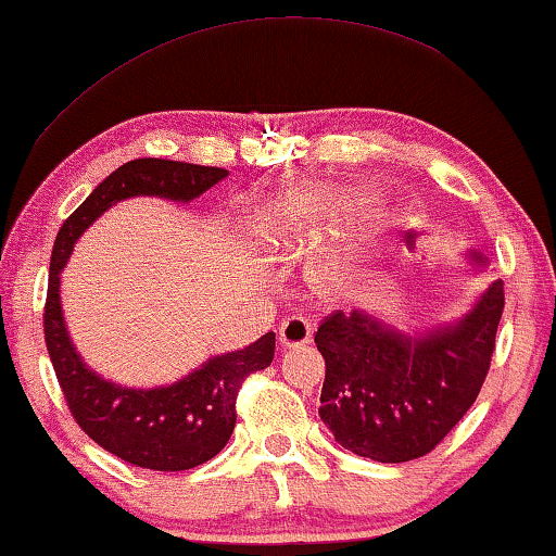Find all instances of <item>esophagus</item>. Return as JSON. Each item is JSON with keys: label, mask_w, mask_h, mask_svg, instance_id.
Returning <instances> with one entry per match:
<instances>
[{"label": "esophagus", "mask_w": 556, "mask_h": 556, "mask_svg": "<svg viewBox=\"0 0 556 556\" xmlns=\"http://www.w3.org/2000/svg\"><path fill=\"white\" fill-rule=\"evenodd\" d=\"M312 339V324L304 316H289L279 326V343L281 349H299Z\"/></svg>", "instance_id": "1"}]
</instances>
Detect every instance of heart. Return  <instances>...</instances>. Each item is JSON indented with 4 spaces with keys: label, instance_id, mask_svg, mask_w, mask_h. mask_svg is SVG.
<instances>
[{
    "label": "heart",
    "instance_id": "1",
    "mask_svg": "<svg viewBox=\"0 0 556 556\" xmlns=\"http://www.w3.org/2000/svg\"><path fill=\"white\" fill-rule=\"evenodd\" d=\"M349 205L346 195L324 185L287 188L269 202L267 235L294 244H316Z\"/></svg>",
    "mask_w": 556,
    "mask_h": 556
}]
</instances>
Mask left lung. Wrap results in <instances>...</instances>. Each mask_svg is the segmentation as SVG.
Masks as SVG:
<instances>
[{"label":"left lung","mask_w":556,"mask_h":556,"mask_svg":"<svg viewBox=\"0 0 556 556\" xmlns=\"http://www.w3.org/2000/svg\"><path fill=\"white\" fill-rule=\"evenodd\" d=\"M470 257L484 264L478 252ZM502 309L497 279L463 321L418 339L356 309L324 316L314 333L326 364L319 416L337 443L378 463L435 451L478 399Z\"/></svg>","instance_id":"1"}]
</instances>
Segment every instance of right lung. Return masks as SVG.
Instances as JSON below:
<instances>
[{
    "label": "right lung",
    "instance_id": "obj_1",
    "mask_svg": "<svg viewBox=\"0 0 556 556\" xmlns=\"http://www.w3.org/2000/svg\"><path fill=\"white\" fill-rule=\"evenodd\" d=\"M227 175L207 167L163 157H138L111 173L56 235L49 264L43 339L61 391L78 428L103 451L138 468L178 472L215 457L230 440L237 422V393L247 376L262 371L275 358V333H264L250 346L210 358L198 371L163 389H121L88 371L66 333L59 302V275L74 242L113 202L134 195H157L188 202Z\"/></svg>",
    "mask_w": 556,
    "mask_h": 556
}]
</instances>
